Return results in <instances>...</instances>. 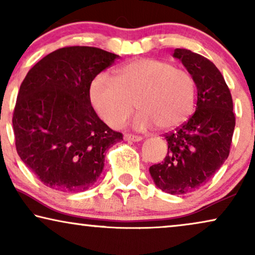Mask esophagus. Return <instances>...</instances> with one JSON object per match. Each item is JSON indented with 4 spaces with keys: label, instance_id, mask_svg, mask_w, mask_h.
Instances as JSON below:
<instances>
[{
    "label": "esophagus",
    "instance_id": "obj_1",
    "mask_svg": "<svg viewBox=\"0 0 255 255\" xmlns=\"http://www.w3.org/2000/svg\"><path fill=\"white\" fill-rule=\"evenodd\" d=\"M142 137L140 135H135V134H131V133H127L124 134V140H128V141H139L141 140Z\"/></svg>",
    "mask_w": 255,
    "mask_h": 255
}]
</instances>
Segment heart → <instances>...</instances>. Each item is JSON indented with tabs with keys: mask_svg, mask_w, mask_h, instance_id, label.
I'll list each match as a JSON object with an SVG mask.
<instances>
[{
	"mask_svg": "<svg viewBox=\"0 0 255 255\" xmlns=\"http://www.w3.org/2000/svg\"><path fill=\"white\" fill-rule=\"evenodd\" d=\"M195 81L186 69L158 59H134L115 69L114 80L99 75L90 86V101L100 117L121 128L134 111L140 113L134 127L173 130L194 110Z\"/></svg>",
	"mask_w": 255,
	"mask_h": 255,
	"instance_id": "1",
	"label": "heart"
}]
</instances>
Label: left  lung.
<instances>
[{
    "instance_id": "8db88e82",
    "label": "left lung",
    "mask_w": 255,
    "mask_h": 255,
    "mask_svg": "<svg viewBox=\"0 0 255 255\" xmlns=\"http://www.w3.org/2000/svg\"><path fill=\"white\" fill-rule=\"evenodd\" d=\"M174 57L194 78L197 108L186 123L165 134L168 152L149 173L162 191L181 195L207 183L228 159L236 116L231 92L210 60L184 48H175Z\"/></svg>"
}]
</instances>
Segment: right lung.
Here are the masks:
<instances>
[{"label": "right lung", "instance_id": "add662e5", "mask_svg": "<svg viewBox=\"0 0 255 255\" xmlns=\"http://www.w3.org/2000/svg\"><path fill=\"white\" fill-rule=\"evenodd\" d=\"M117 54L97 47L55 50L27 72L12 115L16 151L45 186L85 191L99 179L106 151L123 140L90 103L93 80Z\"/></svg>", "mask_w": 255, "mask_h": 255}]
</instances>
